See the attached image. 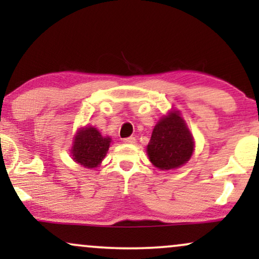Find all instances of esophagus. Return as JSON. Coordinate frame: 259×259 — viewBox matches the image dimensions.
Listing matches in <instances>:
<instances>
[{"label":"esophagus","mask_w":259,"mask_h":259,"mask_svg":"<svg viewBox=\"0 0 259 259\" xmlns=\"http://www.w3.org/2000/svg\"><path fill=\"white\" fill-rule=\"evenodd\" d=\"M123 141L125 142V144H130V145H133V144H135L136 139L134 138V136H130V138H126V139H124Z\"/></svg>","instance_id":"34e87169"}]
</instances>
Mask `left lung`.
Here are the masks:
<instances>
[{"instance_id": "left-lung-1", "label": "left lung", "mask_w": 259, "mask_h": 259, "mask_svg": "<svg viewBox=\"0 0 259 259\" xmlns=\"http://www.w3.org/2000/svg\"><path fill=\"white\" fill-rule=\"evenodd\" d=\"M195 142L185 120L178 111L162 117L154 126L147 154L151 163L160 170L184 165L194 153Z\"/></svg>"}]
</instances>
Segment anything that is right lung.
Masks as SVG:
<instances>
[{
    "label": "right lung",
    "mask_w": 259,
    "mask_h": 259,
    "mask_svg": "<svg viewBox=\"0 0 259 259\" xmlns=\"http://www.w3.org/2000/svg\"><path fill=\"white\" fill-rule=\"evenodd\" d=\"M109 144V136H102L96 127L85 126L76 133L70 152L76 163L86 168H96L106 157Z\"/></svg>",
    "instance_id": "add662e5"
}]
</instances>
